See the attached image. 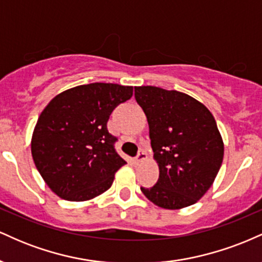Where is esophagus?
I'll use <instances>...</instances> for the list:
<instances>
[{
  "mask_svg": "<svg viewBox=\"0 0 262 262\" xmlns=\"http://www.w3.org/2000/svg\"><path fill=\"white\" fill-rule=\"evenodd\" d=\"M146 158H148V156H146V152L144 151V150H140V151L138 152L137 158H135V162H137V164H140V162H143Z\"/></svg>",
  "mask_w": 262,
  "mask_h": 262,
  "instance_id": "esophagus-1",
  "label": "esophagus"
}]
</instances>
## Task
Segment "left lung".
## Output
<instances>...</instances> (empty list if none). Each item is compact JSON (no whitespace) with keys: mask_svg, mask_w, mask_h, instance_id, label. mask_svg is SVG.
Here are the masks:
<instances>
[{"mask_svg":"<svg viewBox=\"0 0 262 262\" xmlns=\"http://www.w3.org/2000/svg\"><path fill=\"white\" fill-rule=\"evenodd\" d=\"M135 100L149 123L159 180L145 197L165 209H181L201 200L222 166L224 144L214 117L186 93L155 86L135 87Z\"/></svg>","mask_w":262,"mask_h":262,"instance_id":"obj_1","label":"left lung"}]
</instances>
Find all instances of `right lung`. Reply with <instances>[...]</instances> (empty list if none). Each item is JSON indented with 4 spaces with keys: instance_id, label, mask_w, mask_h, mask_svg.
Here are the masks:
<instances>
[{
    "instance_id": "right-lung-1",
    "label": "right lung",
    "mask_w": 262,
    "mask_h": 262,
    "mask_svg": "<svg viewBox=\"0 0 262 262\" xmlns=\"http://www.w3.org/2000/svg\"><path fill=\"white\" fill-rule=\"evenodd\" d=\"M133 86L95 82L59 93L39 116L32 137L35 167L55 194L71 202L100 196L124 164L108 132L111 113Z\"/></svg>"
}]
</instances>
